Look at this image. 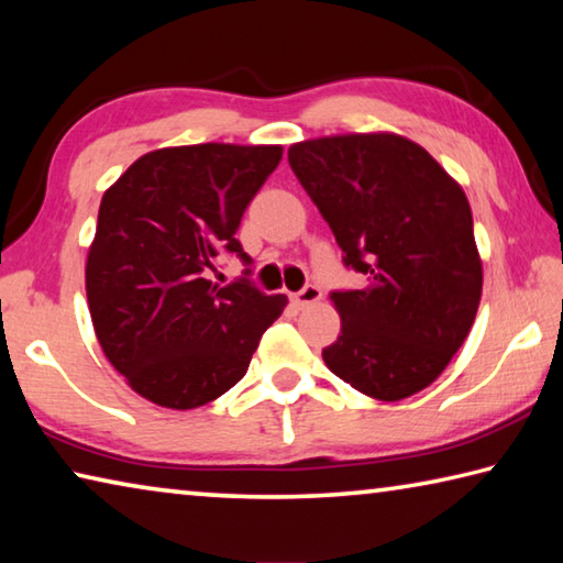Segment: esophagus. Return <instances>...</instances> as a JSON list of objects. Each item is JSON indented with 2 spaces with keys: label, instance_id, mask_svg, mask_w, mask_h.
<instances>
[{
  "label": "esophagus",
  "instance_id": "esophagus-1",
  "mask_svg": "<svg viewBox=\"0 0 563 563\" xmlns=\"http://www.w3.org/2000/svg\"><path fill=\"white\" fill-rule=\"evenodd\" d=\"M320 298H322L320 288H316V285H305V288H302L300 292L292 295V302L298 305V308L302 310V308H310V305L320 302Z\"/></svg>",
  "mask_w": 563,
  "mask_h": 563
}]
</instances>
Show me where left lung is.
Instances as JSON below:
<instances>
[{"label":"left lung","mask_w":563,"mask_h":563,"mask_svg":"<svg viewBox=\"0 0 563 563\" xmlns=\"http://www.w3.org/2000/svg\"><path fill=\"white\" fill-rule=\"evenodd\" d=\"M288 161L345 265L367 275L365 288L332 292L340 335L322 360L379 402L422 393L462 347L482 300L462 186L393 131L308 139L288 148Z\"/></svg>","instance_id":"1"}]
</instances>
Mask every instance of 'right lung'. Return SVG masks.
Listing matches in <instances>:
<instances>
[{"label":"right lung","mask_w":563,"mask_h":563,"mask_svg":"<svg viewBox=\"0 0 563 563\" xmlns=\"http://www.w3.org/2000/svg\"><path fill=\"white\" fill-rule=\"evenodd\" d=\"M283 146L194 144L148 151L107 188L87 255L93 332L133 393L196 409L245 375L288 295L208 280Z\"/></svg>","instance_id":"1"}]
</instances>
